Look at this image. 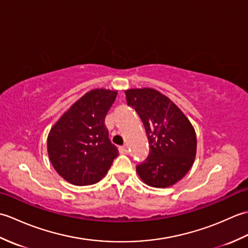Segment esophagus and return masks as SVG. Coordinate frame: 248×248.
<instances>
[{
    "label": "esophagus",
    "mask_w": 248,
    "mask_h": 248,
    "mask_svg": "<svg viewBox=\"0 0 248 248\" xmlns=\"http://www.w3.org/2000/svg\"><path fill=\"white\" fill-rule=\"evenodd\" d=\"M119 152L121 155H128V148L127 146H123V147H119Z\"/></svg>",
    "instance_id": "1"
}]
</instances>
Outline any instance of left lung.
<instances>
[{
  "mask_svg": "<svg viewBox=\"0 0 248 248\" xmlns=\"http://www.w3.org/2000/svg\"><path fill=\"white\" fill-rule=\"evenodd\" d=\"M128 105L139 114L149 141V155L136 171L152 187H170L186 175L197 150L195 129L182 110L155 88L124 92Z\"/></svg>",
  "mask_w": 248,
  "mask_h": 248,
  "instance_id": "8db88e82",
  "label": "left lung"
}]
</instances>
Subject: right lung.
<instances>
[{"instance_id":"add662e5","label":"right lung","mask_w":248,"mask_h":248,"mask_svg":"<svg viewBox=\"0 0 248 248\" xmlns=\"http://www.w3.org/2000/svg\"><path fill=\"white\" fill-rule=\"evenodd\" d=\"M117 91L92 89L51 128L46 149L52 166L73 186H91L107 175L118 149L108 140L104 118Z\"/></svg>"}]
</instances>
